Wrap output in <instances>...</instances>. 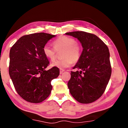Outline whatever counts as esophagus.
I'll return each instance as SVG.
<instances>
[{
	"instance_id": "obj_1",
	"label": "esophagus",
	"mask_w": 128,
	"mask_h": 128,
	"mask_svg": "<svg viewBox=\"0 0 128 128\" xmlns=\"http://www.w3.org/2000/svg\"><path fill=\"white\" fill-rule=\"evenodd\" d=\"M64 69H60V74H62V73L64 72Z\"/></svg>"
}]
</instances>
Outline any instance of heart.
<instances>
[{
	"label": "heart",
	"instance_id": "obj_1",
	"mask_svg": "<svg viewBox=\"0 0 128 128\" xmlns=\"http://www.w3.org/2000/svg\"><path fill=\"white\" fill-rule=\"evenodd\" d=\"M53 45L55 49L48 44L44 45L43 48L44 56L51 61H54L56 58V51L57 52L63 51L62 54L63 59L54 62L51 64V66L56 67L60 69L68 68L72 64V62H76L81 58V47L76 42L74 38L62 36L54 41Z\"/></svg>",
	"mask_w": 128,
	"mask_h": 128
}]
</instances>
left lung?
I'll use <instances>...</instances> for the list:
<instances>
[{"instance_id":"8db88e82","label":"left lung","mask_w":128,"mask_h":128,"mask_svg":"<svg viewBox=\"0 0 128 128\" xmlns=\"http://www.w3.org/2000/svg\"><path fill=\"white\" fill-rule=\"evenodd\" d=\"M66 35L77 38L83 47L81 56L70 73L69 92L78 102H94L102 95L108 85L112 69L109 50L96 36L85 32H73Z\"/></svg>"}]
</instances>
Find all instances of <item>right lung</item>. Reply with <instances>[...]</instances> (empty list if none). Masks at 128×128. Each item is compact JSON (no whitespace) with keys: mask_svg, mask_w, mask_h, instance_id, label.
Instances as JSON below:
<instances>
[{"mask_svg":"<svg viewBox=\"0 0 128 128\" xmlns=\"http://www.w3.org/2000/svg\"><path fill=\"white\" fill-rule=\"evenodd\" d=\"M56 36L44 33L25 35L13 45L10 52L9 74L18 94L26 101L38 103L51 92L52 80L59 75V69H45L50 62L43 48Z\"/></svg>","mask_w":128,"mask_h":128,"instance_id":"right-lung-1","label":"right lung"}]
</instances>
